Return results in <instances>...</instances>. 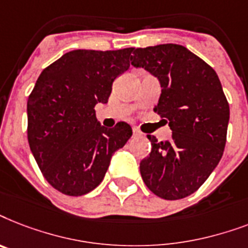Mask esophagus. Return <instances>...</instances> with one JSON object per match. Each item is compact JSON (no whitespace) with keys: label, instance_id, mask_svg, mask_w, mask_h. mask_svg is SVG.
<instances>
[{"label":"esophagus","instance_id":"1","mask_svg":"<svg viewBox=\"0 0 248 248\" xmlns=\"http://www.w3.org/2000/svg\"><path fill=\"white\" fill-rule=\"evenodd\" d=\"M133 136L134 137H143V133H142V132H140V130L134 128V129H133Z\"/></svg>","mask_w":248,"mask_h":248}]
</instances>
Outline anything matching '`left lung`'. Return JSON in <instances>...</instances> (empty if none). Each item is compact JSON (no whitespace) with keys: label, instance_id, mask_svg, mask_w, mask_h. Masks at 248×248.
Wrapping results in <instances>:
<instances>
[{"label":"left lung","instance_id":"left-lung-1","mask_svg":"<svg viewBox=\"0 0 248 248\" xmlns=\"http://www.w3.org/2000/svg\"><path fill=\"white\" fill-rule=\"evenodd\" d=\"M134 68L157 78L161 94L155 111L171 138L151 140L140 164L148 189L165 200H180L199 189L220 161L229 123V105L219 77L184 46L166 43L133 49Z\"/></svg>","mask_w":248,"mask_h":248}]
</instances>
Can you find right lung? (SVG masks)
Wrapping results in <instances>:
<instances>
[{
	"label": "right lung",
	"mask_w": 248,
	"mask_h": 248,
	"mask_svg": "<svg viewBox=\"0 0 248 248\" xmlns=\"http://www.w3.org/2000/svg\"><path fill=\"white\" fill-rule=\"evenodd\" d=\"M134 48L74 49L41 73L28 98V142L39 169L57 191L83 196L102 182L115 151L132 137L124 122L108 129L94 106L129 69Z\"/></svg>",
	"instance_id": "right-lung-1"
}]
</instances>
